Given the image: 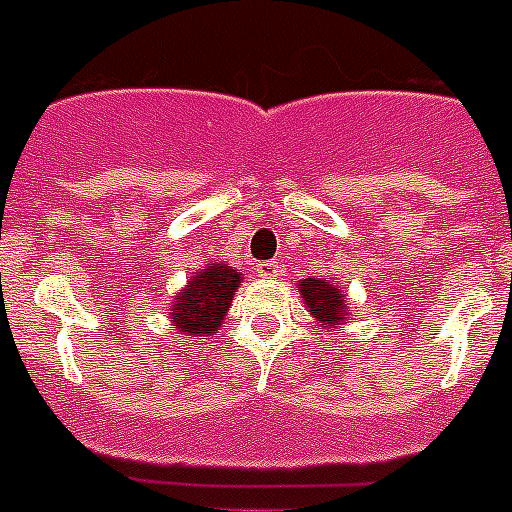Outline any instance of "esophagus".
I'll use <instances>...</instances> for the list:
<instances>
[{
	"instance_id": "esophagus-1",
	"label": "esophagus",
	"mask_w": 512,
	"mask_h": 512,
	"mask_svg": "<svg viewBox=\"0 0 512 512\" xmlns=\"http://www.w3.org/2000/svg\"><path fill=\"white\" fill-rule=\"evenodd\" d=\"M256 274H259L261 279H276V276L281 274V264L279 261H261V264L256 266Z\"/></svg>"
}]
</instances>
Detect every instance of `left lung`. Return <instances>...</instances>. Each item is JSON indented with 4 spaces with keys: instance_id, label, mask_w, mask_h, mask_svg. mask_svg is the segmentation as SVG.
Wrapping results in <instances>:
<instances>
[{
    "instance_id": "1",
    "label": "left lung",
    "mask_w": 512,
    "mask_h": 512,
    "mask_svg": "<svg viewBox=\"0 0 512 512\" xmlns=\"http://www.w3.org/2000/svg\"><path fill=\"white\" fill-rule=\"evenodd\" d=\"M297 287L304 299V307L320 325V330H337L340 325H348L353 309L348 307V297L332 281L312 276V279L299 281Z\"/></svg>"
}]
</instances>
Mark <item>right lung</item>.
<instances>
[{
  "label": "right lung",
  "mask_w": 512,
  "mask_h": 512,
  "mask_svg": "<svg viewBox=\"0 0 512 512\" xmlns=\"http://www.w3.org/2000/svg\"><path fill=\"white\" fill-rule=\"evenodd\" d=\"M243 274L225 261H210L187 279L185 287L175 294L167 312V320L177 335H190L205 340L220 330L228 307L233 302Z\"/></svg>",
  "instance_id": "1"
}]
</instances>
